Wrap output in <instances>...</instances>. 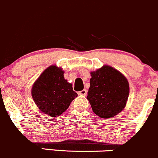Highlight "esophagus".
Listing matches in <instances>:
<instances>
[{
	"mask_svg": "<svg viewBox=\"0 0 158 158\" xmlns=\"http://www.w3.org/2000/svg\"><path fill=\"white\" fill-rule=\"evenodd\" d=\"M78 94L79 95H82V96H86V94H87V90L86 89H83V90L80 91V92H78Z\"/></svg>",
	"mask_w": 158,
	"mask_h": 158,
	"instance_id": "34e87169",
	"label": "esophagus"
}]
</instances>
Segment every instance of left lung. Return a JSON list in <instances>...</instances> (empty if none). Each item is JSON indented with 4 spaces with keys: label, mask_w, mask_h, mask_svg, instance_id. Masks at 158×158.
I'll return each mask as SVG.
<instances>
[{
    "label": "left lung",
    "mask_w": 158,
    "mask_h": 158,
    "mask_svg": "<svg viewBox=\"0 0 158 158\" xmlns=\"http://www.w3.org/2000/svg\"><path fill=\"white\" fill-rule=\"evenodd\" d=\"M90 75L86 99L93 112L102 118H111L123 111L130 93L127 77L107 65L91 72Z\"/></svg>",
    "instance_id": "left-lung-1"
}]
</instances>
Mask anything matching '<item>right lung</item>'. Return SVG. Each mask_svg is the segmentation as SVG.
Returning a JSON list of instances; mask_svg holds the SVG:
<instances>
[{
  "label": "right lung",
  "instance_id": "obj_1",
  "mask_svg": "<svg viewBox=\"0 0 158 158\" xmlns=\"http://www.w3.org/2000/svg\"><path fill=\"white\" fill-rule=\"evenodd\" d=\"M62 68L52 65L41 73L33 84L31 96L43 113L51 118L59 116L68 109L77 94L72 84L64 77Z\"/></svg>",
  "mask_w": 158,
  "mask_h": 158
}]
</instances>
